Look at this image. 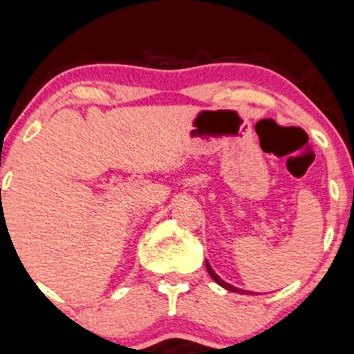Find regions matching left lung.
Here are the masks:
<instances>
[{
	"label": "left lung",
	"mask_w": 354,
	"mask_h": 354,
	"mask_svg": "<svg viewBox=\"0 0 354 354\" xmlns=\"http://www.w3.org/2000/svg\"><path fill=\"white\" fill-rule=\"evenodd\" d=\"M205 265H207V271L208 273H210V277H212V280L215 281V283L217 285H221L222 288H225V290H229V292H236V293H244V295H249V293L251 292H248V290H243V288H237V286H234V285H230V283H227V281H224L222 280L221 277H218L217 273H215L214 270H212V266H210V263L208 261H205Z\"/></svg>",
	"instance_id": "left-lung-1"
}]
</instances>
